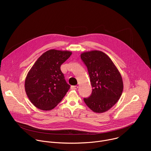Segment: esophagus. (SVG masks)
<instances>
[{"mask_svg":"<svg viewBox=\"0 0 151 151\" xmlns=\"http://www.w3.org/2000/svg\"><path fill=\"white\" fill-rule=\"evenodd\" d=\"M78 88V86H76V85H75V86H71V87H70L71 90H76Z\"/></svg>","mask_w":151,"mask_h":151,"instance_id":"34e87169","label":"esophagus"}]
</instances>
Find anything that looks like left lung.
<instances>
[{"mask_svg": "<svg viewBox=\"0 0 151 151\" xmlns=\"http://www.w3.org/2000/svg\"><path fill=\"white\" fill-rule=\"evenodd\" d=\"M81 58L87 67L93 88L90 97L83 100L93 112H105L121 96L124 85L121 73L110 57L102 51L83 52Z\"/></svg>", "mask_w": 151, "mask_h": 151, "instance_id": "1", "label": "left lung"}]
</instances>
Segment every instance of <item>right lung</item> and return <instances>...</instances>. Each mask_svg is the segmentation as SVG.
Here are the masks:
<instances>
[{"label": "right lung", "instance_id": "right-lung-1", "mask_svg": "<svg viewBox=\"0 0 151 151\" xmlns=\"http://www.w3.org/2000/svg\"><path fill=\"white\" fill-rule=\"evenodd\" d=\"M72 54L69 51L50 50L39 57L28 72L25 91L38 109H53L69 90L70 86L64 79L60 66Z\"/></svg>", "mask_w": 151, "mask_h": 151}]
</instances>
